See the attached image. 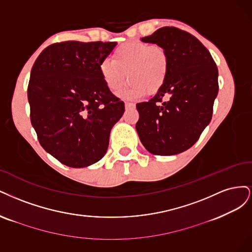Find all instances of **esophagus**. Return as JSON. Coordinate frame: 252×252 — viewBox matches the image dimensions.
<instances>
[{
  "mask_svg": "<svg viewBox=\"0 0 252 252\" xmlns=\"http://www.w3.org/2000/svg\"><path fill=\"white\" fill-rule=\"evenodd\" d=\"M134 107H135V103L126 101V110H128V109H133Z\"/></svg>",
  "mask_w": 252,
  "mask_h": 252,
  "instance_id": "34e87169",
  "label": "esophagus"
}]
</instances>
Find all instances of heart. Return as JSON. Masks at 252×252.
<instances>
[{"label": "heart", "mask_w": 252, "mask_h": 252, "mask_svg": "<svg viewBox=\"0 0 252 252\" xmlns=\"http://www.w3.org/2000/svg\"><path fill=\"white\" fill-rule=\"evenodd\" d=\"M168 67V55L163 47L128 42L116 48L113 60L103 59L100 62L99 73L112 92H118L127 77L129 84L124 94L137 98L145 93H157L165 83Z\"/></svg>", "instance_id": "obj_1"}]
</instances>
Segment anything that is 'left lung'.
Returning a JSON list of instances; mask_svg holds the SVG:
<instances>
[{
  "label": "left lung",
  "instance_id": "1",
  "mask_svg": "<svg viewBox=\"0 0 252 252\" xmlns=\"http://www.w3.org/2000/svg\"><path fill=\"white\" fill-rule=\"evenodd\" d=\"M142 40L163 47L169 67L158 93L136 104L137 133L154 155H176L191 148L212 120L218 68L200 40L179 28L162 27Z\"/></svg>",
  "mask_w": 252,
  "mask_h": 252
}]
</instances>
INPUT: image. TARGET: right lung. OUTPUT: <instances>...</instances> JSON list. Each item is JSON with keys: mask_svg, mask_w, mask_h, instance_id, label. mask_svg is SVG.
<instances>
[{"mask_svg": "<svg viewBox=\"0 0 252 252\" xmlns=\"http://www.w3.org/2000/svg\"><path fill=\"white\" fill-rule=\"evenodd\" d=\"M116 42L55 43L38 55L28 84L30 120L43 149L70 167H85L107 153L110 132L125 102L104 85L99 63Z\"/></svg>", "mask_w": 252, "mask_h": 252, "instance_id": "right-lung-1", "label": "right lung"}]
</instances>
